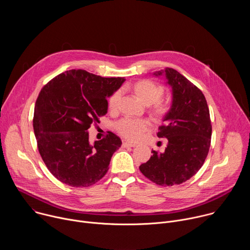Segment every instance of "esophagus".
Masks as SVG:
<instances>
[{
  "label": "esophagus",
  "mask_w": 250,
  "mask_h": 250,
  "mask_svg": "<svg viewBox=\"0 0 250 250\" xmlns=\"http://www.w3.org/2000/svg\"><path fill=\"white\" fill-rule=\"evenodd\" d=\"M134 146H135V145L130 144V142H128V141L123 142V147H134Z\"/></svg>",
  "instance_id": "1"
}]
</instances>
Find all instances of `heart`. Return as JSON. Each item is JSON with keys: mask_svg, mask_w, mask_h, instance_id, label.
Wrapping results in <instances>:
<instances>
[{"mask_svg": "<svg viewBox=\"0 0 250 250\" xmlns=\"http://www.w3.org/2000/svg\"><path fill=\"white\" fill-rule=\"evenodd\" d=\"M132 90L138 100L146 105H150V114L156 121L162 120L169 112V104L165 101H161L160 98L163 95V88L150 80H142L135 83L132 86ZM122 90H117L110 97L108 102L109 110L116 112L119 108L120 100L122 98ZM118 132L125 138L136 141L149 127V124L146 120H134L125 118L117 124Z\"/></svg>", "mask_w": 250, "mask_h": 250, "instance_id": "b5f03b06", "label": "heart"}]
</instances>
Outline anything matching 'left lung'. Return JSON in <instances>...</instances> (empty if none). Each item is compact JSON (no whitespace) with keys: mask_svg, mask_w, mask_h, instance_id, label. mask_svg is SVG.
<instances>
[{"mask_svg":"<svg viewBox=\"0 0 250 250\" xmlns=\"http://www.w3.org/2000/svg\"><path fill=\"white\" fill-rule=\"evenodd\" d=\"M153 75L163 76L171 88V106L157 133L168 144L163 152L152 150L139 170L159 186L179 185L194 176L207 158L211 136L208 106L202 91L175 69L165 68Z\"/></svg>","mask_w":250,"mask_h":250,"instance_id":"8db88e82","label":"left lung"}]
</instances>
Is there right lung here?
<instances>
[{"label":"right lung","instance_id":"obj_1","mask_svg":"<svg viewBox=\"0 0 250 250\" xmlns=\"http://www.w3.org/2000/svg\"><path fill=\"white\" fill-rule=\"evenodd\" d=\"M125 81L72 69L42 89L35 102L34 134L43 162L62 183L89 187L108 172L122 140L109 131L106 137L90 142L88 129L108 113L106 98Z\"/></svg>","mask_w":250,"mask_h":250}]
</instances>
